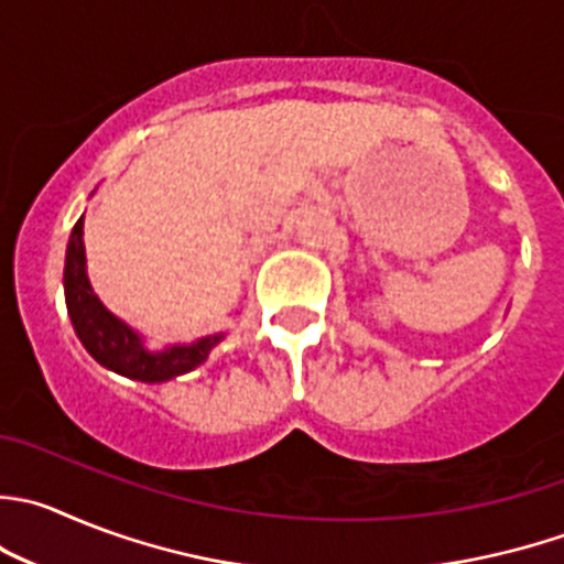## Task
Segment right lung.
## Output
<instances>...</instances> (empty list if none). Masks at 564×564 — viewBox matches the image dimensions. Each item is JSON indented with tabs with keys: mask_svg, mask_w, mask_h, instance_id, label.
Here are the masks:
<instances>
[{
	"mask_svg": "<svg viewBox=\"0 0 564 564\" xmlns=\"http://www.w3.org/2000/svg\"><path fill=\"white\" fill-rule=\"evenodd\" d=\"M85 215L76 220L70 231L68 250H65V305H68L70 325L79 336L82 347L90 352L96 364L115 371L120 377L140 382H165L198 369L212 349L226 338V333L200 336L189 344H165L162 349L145 347V336L140 330L115 316L93 292L87 278L85 259Z\"/></svg>",
	"mask_w": 564,
	"mask_h": 564,
	"instance_id": "1",
	"label": "right lung"
}]
</instances>
